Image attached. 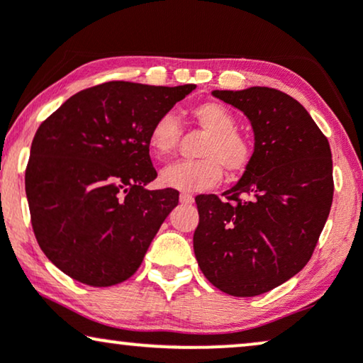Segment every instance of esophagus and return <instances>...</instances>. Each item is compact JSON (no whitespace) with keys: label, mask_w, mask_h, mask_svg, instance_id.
I'll use <instances>...</instances> for the list:
<instances>
[{"label":"esophagus","mask_w":363,"mask_h":363,"mask_svg":"<svg viewBox=\"0 0 363 363\" xmlns=\"http://www.w3.org/2000/svg\"><path fill=\"white\" fill-rule=\"evenodd\" d=\"M193 201H195V198L190 193H182L180 195V203H183V205H191Z\"/></svg>","instance_id":"34e87169"}]
</instances>
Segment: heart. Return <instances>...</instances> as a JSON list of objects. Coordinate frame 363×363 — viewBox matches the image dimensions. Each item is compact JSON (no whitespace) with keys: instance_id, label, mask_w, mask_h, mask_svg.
Returning <instances> with one entry per match:
<instances>
[{"instance_id":"heart-1","label":"heart","mask_w":363,"mask_h":363,"mask_svg":"<svg viewBox=\"0 0 363 363\" xmlns=\"http://www.w3.org/2000/svg\"><path fill=\"white\" fill-rule=\"evenodd\" d=\"M191 117L208 137L203 140L195 162H178L160 173L163 186L178 191H205L223 180V168L230 177H240L250 168L255 155L252 143L238 132V121L220 102H201L191 108ZM182 137V125L172 112L162 113L148 130V148L155 158L175 153Z\"/></svg>"}]
</instances>
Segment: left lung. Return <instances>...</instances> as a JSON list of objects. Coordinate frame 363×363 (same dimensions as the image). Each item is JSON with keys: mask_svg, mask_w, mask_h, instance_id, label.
<instances>
[{"mask_svg": "<svg viewBox=\"0 0 363 363\" xmlns=\"http://www.w3.org/2000/svg\"><path fill=\"white\" fill-rule=\"evenodd\" d=\"M255 128V155L231 190L195 198L198 266L218 289L252 297L296 276L315 250L334 196L329 140L296 99L271 87L213 91Z\"/></svg>", "mask_w": 363, "mask_h": 363, "instance_id": "1", "label": "left lung"}]
</instances>
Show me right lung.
<instances>
[{"mask_svg": "<svg viewBox=\"0 0 363 363\" xmlns=\"http://www.w3.org/2000/svg\"><path fill=\"white\" fill-rule=\"evenodd\" d=\"M195 87L104 82L74 94L39 125L26 196L38 245L64 274L94 287L135 274L178 205L173 188H143L157 178L148 130Z\"/></svg>", "mask_w": 363, "mask_h": 363, "instance_id": "1", "label": "right lung"}]
</instances>
